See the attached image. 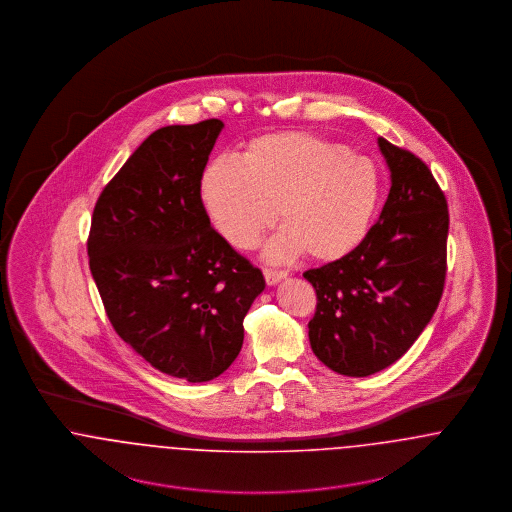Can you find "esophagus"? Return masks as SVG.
Segmentation results:
<instances>
[{
  "label": "esophagus",
  "mask_w": 512,
  "mask_h": 512,
  "mask_svg": "<svg viewBox=\"0 0 512 512\" xmlns=\"http://www.w3.org/2000/svg\"><path fill=\"white\" fill-rule=\"evenodd\" d=\"M263 274H265L268 286H274V284H278L280 280H284L288 276L286 270H274V268H265Z\"/></svg>",
  "instance_id": "34e87169"
}]
</instances>
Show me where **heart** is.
<instances>
[{
	"label": "heart",
	"mask_w": 512,
	"mask_h": 512,
	"mask_svg": "<svg viewBox=\"0 0 512 512\" xmlns=\"http://www.w3.org/2000/svg\"><path fill=\"white\" fill-rule=\"evenodd\" d=\"M380 199L370 159L313 132H272L247 142L240 159L220 157L201 176L203 207L220 236L253 249L276 220L270 261L305 251L338 261L363 242Z\"/></svg>",
	"instance_id": "1"
}]
</instances>
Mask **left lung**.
Here are the masks:
<instances>
[{"mask_svg":"<svg viewBox=\"0 0 512 512\" xmlns=\"http://www.w3.org/2000/svg\"><path fill=\"white\" fill-rule=\"evenodd\" d=\"M391 172L380 219L351 253L303 276L317 292L318 359L363 378L403 357L438 309L447 272V199L414 153L378 138Z\"/></svg>","mask_w":512,"mask_h":512,"instance_id":"left-lung-1","label":"left lung"}]
</instances>
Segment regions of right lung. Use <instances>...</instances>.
I'll return each instance as SVG.
<instances>
[{"mask_svg":"<svg viewBox=\"0 0 512 512\" xmlns=\"http://www.w3.org/2000/svg\"><path fill=\"white\" fill-rule=\"evenodd\" d=\"M222 121L155 130L103 188L90 270L115 332L172 378L209 382L238 357L244 317L265 290L211 226L201 176Z\"/></svg>","mask_w":512,"mask_h":512,"instance_id":"1","label":"right lung"}]
</instances>
